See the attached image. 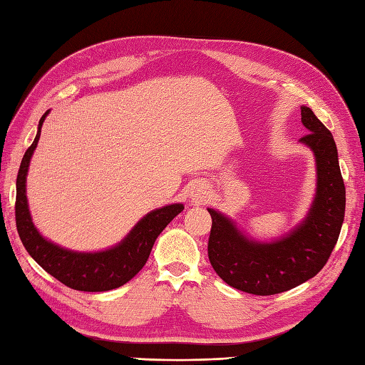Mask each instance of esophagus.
<instances>
[{"label":"esophagus","instance_id":"1","mask_svg":"<svg viewBox=\"0 0 365 365\" xmlns=\"http://www.w3.org/2000/svg\"><path fill=\"white\" fill-rule=\"evenodd\" d=\"M203 194H205V191H203V190H199V194H197V196H194V197H196L197 200H200V202H202V199H203Z\"/></svg>","mask_w":365,"mask_h":365}]
</instances>
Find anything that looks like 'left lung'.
I'll return each mask as SVG.
<instances>
[{
  "label": "left lung",
  "mask_w": 365,
  "mask_h": 365,
  "mask_svg": "<svg viewBox=\"0 0 365 365\" xmlns=\"http://www.w3.org/2000/svg\"><path fill=\"white\" fill-rule=\"evenodd\" d=\"M302 123L309 130L300 138L312 149L317 163V192L303 224L275 242H255L240 233L217 211L208 208L211 230L208 259L227 284L242 292L274 295L317 275L331 255L345 215V185L331 132L308 107Z\"/></svg>",
  "instance_id": "left-lung-1"
}]
</instances>
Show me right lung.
<instances>
[{"label":"right lung","mask_w":365,"mask_h":365,"mask_svg":"<svg viewBox=\"0 0 365 365\" xmlns=\"http://www.w3.org/2000/svg\"><path fill=\"white\" fill-rule=\"evenodd\" d=\"M48 112L40 118L36 140L24 152L16 175L15 222L20 240L29 255L65 286L83 292H103L116 289L137 275L146 264L158 235L183 210L182 203H174L150 211L133 227L127 238L116 247L98 253H78L65 250L41 238L31 221L26 199V174L34 149L37 148L40 129Z\"/></svg>","instance_id":"right-lung-1"}]
</instances>
